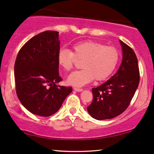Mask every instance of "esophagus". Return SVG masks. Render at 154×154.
<instances>
[{"mask_svg":"<svg viewBox=\"0 0 154 154\" xmlns=\"http://www.w3.org/2000/svg\"><path fill=\"white\" fill-rule=\"evenodd\" d=\"M74 89H75V90L76 91H83L82 89H81V88H77V87H75V88H74Z\"/></svg>","mask_w":154,"mask_h":154,"instance_id":"esophagus-1","label":"esophagus"}]
</instances>
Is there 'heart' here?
Wrapping results in <instances>:
<instances>
[{"label":"heart","mask_w":154,"mask_h":154,"mask_svg":"<svg viewBox=\"0 0 154 154\" xmlns=\"http://www.w3.org/2000/svg\"><path fill=\"white\" fill-rule=\"evenodd\" d=\"M72 50H60L57 62L60 67L69 72L72 69L75 58L82 60V69L74 72L67 78V82L76 87L84 86L94 79L102 81L108 78L115 69L119 58L118 50L114 47L92 40L76 43Z\"/></svg>","instance_id":"1"}]
</instances>
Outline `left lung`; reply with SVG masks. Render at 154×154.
I'll return each mask as SVG.
<instances>
[{
  "mask_svg": "<svg viewBox=\"0 0 154 154\" xmlns=\"http://www.w3.org/2000/svg\"><path fill=\"white\" fill-rule=\"evenodd\" d=\"M122 62L114 76L93 88V100L87 112L97 120L109 119L122 114L133 98L139 86L140 74L135 52L122 40Z\"/></svg>",
  "mask_w": 154,
  "mask_h": 154,
  "instance_id": "left-lung-1",
  "label": "left lung"
}]
</instances>
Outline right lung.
Returning a JSON list of instances; mask_svg holds the SVG:
<instances>
[{
	"label": "right lung",
	"instance_id": "1",
	"mask_svg": "<svg viewBox=\"0 0 154 154\" xmlns=\"http://www.w3.org/2000/svg\"><path fill=\"white\" fill-rule=\"evenodd\" d=\"M59 32L48 30L28 40L17 54L14 75L16 94L23 106L32 114L50 116L61 107L72 91L60 86L57 54Z\"/></svg>",
	"mask_w": 154,
	"mask_h": 154
}]
</instances>
